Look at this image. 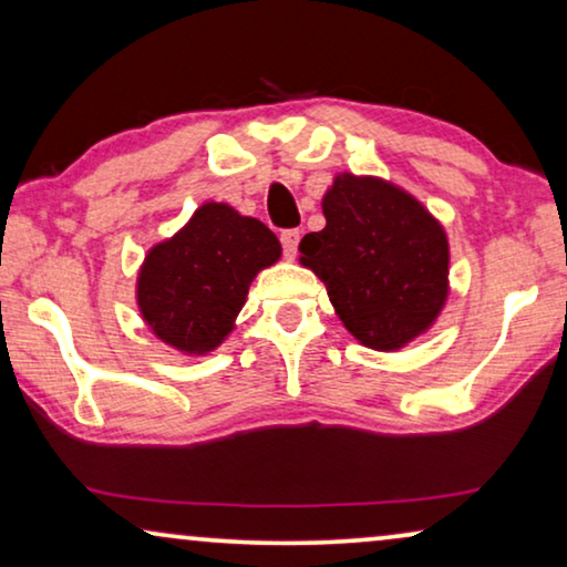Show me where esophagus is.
Listing matches in <instances>:
<instances>
[{"mask_svg":"<svg viewBox=\"0 0 567 567\" xmlns=\"http://www.w3.org/2000/svg\"><path fill=\"white\" fill-rule=\"evenodd\" d=\"M299 237H301V231H299V229H284V231H281V245H284V252L289 255V258H293V255H297Z\"/></svg>","mask_w":567,"mask_h":567,"instance_id":"obj_1","label":"esophagus"}]
</instances>
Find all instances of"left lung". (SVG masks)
Masks as SVG:
<instances>
[{
    "mask_svg": "<svg viewBox=\"0 0 567 567\" xmlns=\"http://www.w3.org/2000/svg\"><path fill=\"white\" fill-rule=\"evenodd\" d=\"M328 224L299 243L348 332L394 351L436 320L449 293L446 231L423 204L379 177L338 175L322 198Z\"/></svg>",
    "mask_w": 567,
    "mask_h": 567,
    "instance_id": "left-lung-1",
    "label": "left lung"
}]
</instances>
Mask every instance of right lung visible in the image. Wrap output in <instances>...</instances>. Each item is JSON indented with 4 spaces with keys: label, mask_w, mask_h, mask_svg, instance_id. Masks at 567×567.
<instances>
[{
    "label": "right lung",
    "mask_w": 567,
    "mask_h": 567,
    "mask_svg": "<svg viewBox=\"0 0 567 567\" xmlns=\"http://www.w3.org/2000/svg\"><path fill=\"white\" fill-rule=\"evenodd\" d=\"M278 258L281 243L266 224L227 204H204L146 255L136 286L144 322L177 351H214L229 336L252 278Z\"/></svg>",
    "instance_id": "obj_1"
}]
</instances>
